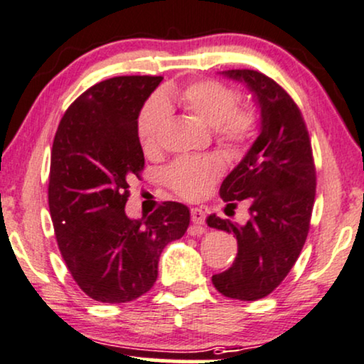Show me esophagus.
<instances>
[{
	"label": "esophagus",
	"instance_id": "esophagus-1",
	"mask_svg": "<svg viewBox=\"0 0 364 364\" xmlns=\"http://www.w3.org/2000/svg\"><path fill=\"white\" fill-rule=\"evenodd\" d=\"M191 219H192L193 224L202 225L205 223V212L202 209H192L191 210Z\"/></svg>",
	"mask_w": 364,
	"mask_h": 364
}]
</instances>
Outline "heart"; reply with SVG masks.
I'll return each instance as SVG.
<instances>
[{"label":"heart","instance_id":"heart-1","mask_svg":"<svg viewBox=\"0 0 364 364\" xmlns=\"http://www.w3.org/2000/svg\"><path fill=\"white\" fill-rule=\"evenodd\" d=\"M177 102L197 119L212 127L215 140L229 152L237 154L256 135L259 115L251 105H239L237 93L215 80H200L181 90H168L164 98H150L136 119V135L144 150L157 147L168 120L167 102ZM223 173V162L214 155L181 157L165 167L164 181L177 196L197 200L210 192Z\"/></svg>","mask_w":364,"mask_h":364}]
</instances>
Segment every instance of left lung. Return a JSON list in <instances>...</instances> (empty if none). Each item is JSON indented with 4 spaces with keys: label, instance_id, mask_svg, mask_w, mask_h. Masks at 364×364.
I'll list each match as a JSON object with an SVG mask.
<instances>
[{
    "label": "left lung",
    "instance_id": "8db88e82",
    "mask_svg": "<svg viewBox=\"0 0 364 364\" xmlns=\"http://www.w3.org/2000/svg\"><path fill=\"white\" fill-rule=\"evenodd\" d=\"M223 75L251 90L261 108V132L220 186L229 205L247 199L251 219L239 225L207 217L209 228L237 239L235 261L212 276V284L230 299L257 301L284 281L308 237L316 196L313 149L303 113L281 85L256 70Z\"/></svg>",
    "mask_w": 364,
    "mask_h": 364
}]
</instances>
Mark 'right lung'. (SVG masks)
I'll return each instance as SVG.
<instances>
[{
	"mask_svg": "<svg viewBox=\"0 0 364 364\" xmlns=\"http://www.w3.org/2000/svg\"><path fill=\"white\" fill-rule=\"evenodd\" d=\"M162 77H115L83 92L55 134L48 205L70 274L100 303H129L150 291L164 247L181 239L191 212L164 202L141 219L125 214L129 183L145 159L136 119Z\"/></svg>",
	"mask_w": 364,
	"mask_h": 364,
	"instance_id": "add662e5",
	"label": "right lung"
}]
</instances>
